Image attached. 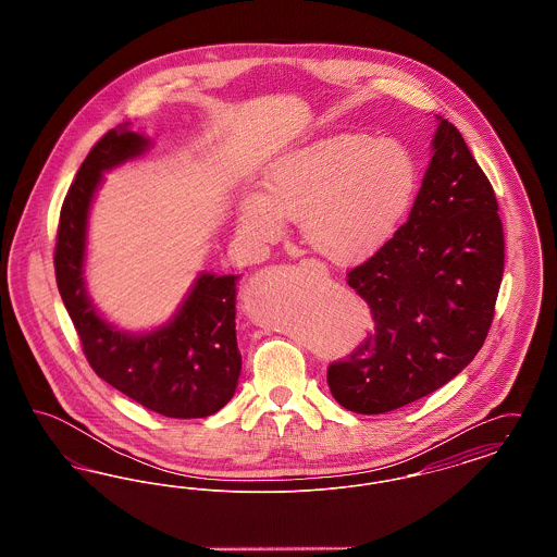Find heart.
Instances as JSON below:
<instances>
[{
    "instance_id": "obj_1",
    "label": "heart",
    "mask_w": 557,
    "mask_h": 557,
    "mask_svg": "<svg viewBox=\"0 0 557 557\" xmlns=\"http://www.w3.org/2000/svg\"><path fill=\"white\" fill-rule=\"evenodd\" d=\"M420 173L395 139L341 133L275 160L265 194L239 205V230L257 244L282 238L286 221H300L313 250L352 263L380 250L411 209Z\"/></svg>"
}]
</instances>
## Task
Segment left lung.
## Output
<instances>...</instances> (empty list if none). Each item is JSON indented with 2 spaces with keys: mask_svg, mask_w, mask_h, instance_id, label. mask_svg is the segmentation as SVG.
Wrapping results in <instances>:
<instances>
[{
  "mask_svg": "<svg viewBox=\"0 0 557 557\" xmlns=\"http://www.w3.org/2000/svg\"><path fill=\"white\" fill-rule=\"evenodd\" d=\"M409 221L346 284L373 330L330 363L334 398L386 413L445 386L484 345L504 280L505 239L488 177L461 133L441 119Z\"/></svg>",
  "mask_w": 557,
  "mask_h": 557,
  "instance_id": "8db88e82",
  "label": "left lung"
}]
</instances>
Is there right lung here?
I'll list each match as a JSON object with an SVG mask.
<instances>
[{
    "label": "right lung",
    "mask_w": 557,
    "mask_h": 557,
    "mask_svg": "<svg viewBox=\"0 0 557 557\" xmlns=\"http://www.w3.org/2000/svg\"><path fill=\"white\" fill-rule=\"evenodd\" d=\"M146 146L148 139L137 133L110 129L83 160L58 221L55 284L85 359L104 382L164 418H207L234 397L238 386V277L202 273L175 319L139 336L114 330L96 313L85 292V234L94 191L104 171L139 157Z\"/></svg>",
    "instance_id": "add662e5"
}]
</instances>
